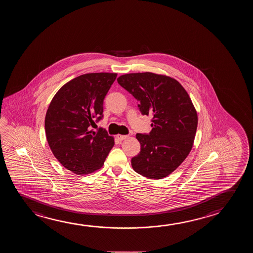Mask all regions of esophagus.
I'll list each match as a JSON object with an SVG mask.
<instances>
[{
	"label": "esophagus",
	"mask_w": 253,
	"mask_h": 253,
	"mask_svg": "<svg viewBox=\"0 0 253 253\" xmlns=\"http://www.w3.org/2000/svg\"><path fill=\"white\" fill-rule=\"evenodd\" d=\"M117 139L120 140V141H123V140H125L126 138H128V136H126V135H117Z\"/></svg>",
	"instance_id": "obj_1"
}]
</instances>
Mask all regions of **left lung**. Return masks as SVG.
<instances>
[{"label":"left lung","mask_w":253,"mask_h":253,"mask_svg":"<svg viewBox=\"0 0 253 253\" xmlns=\"http://www.w3.org/2000/svg\"><path fill=\"white\" fill-rule=\"evenodd\" d=\"M118 84L138 102L141 113L153 116L149 134H136L139 154L131 159L133 169L150 179L172 173L191 152L198 127V114L179 83L165 75L125 74Z\"/></svg>","instance_id":"left-lung-1"}]
</instances>
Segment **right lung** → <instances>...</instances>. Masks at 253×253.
Returning <instances> with one entry per match:
<instances>
[{
  "label": "right lung",
  "mask_w": 253,
  "mask_h": 253,
  "mask_svg": "<svg viewBox=\"0 0 253 253\" xmlns=\"http://www.w3.org/2000/svg\"><path fill=\"white\" fill-rule=\"evenodd\" d=\"M117 73H88L74 78L56 92L45 117L48 145L61 165L83 176L103 167L115 144L105 129L92 130L103 117V100Z\"/></svg>",
  "instance_id": "1"
}]
</instances>
